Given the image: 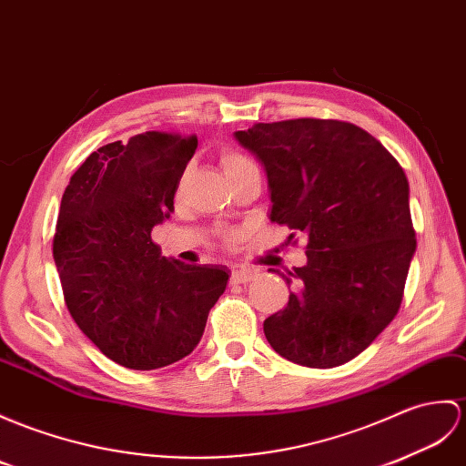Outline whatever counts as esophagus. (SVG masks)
Returning <instances> with one entry per match:
<instances>
[{"mask_svg": "<svg viewBox=\"0 0 466 466\" xmlns=\"http://www.w3.org/2000/svg\"><path fill=\"white\" fill-rule=\"evenodd\" d=\"M254 278H256V272H252V269H234L230 276V282L232 284H248V282H252Z\"/></svg>", "mask_w": 466, "mask_h": 466, "instance_id": "34e87169", "label": "esophagus"}]
</instances>
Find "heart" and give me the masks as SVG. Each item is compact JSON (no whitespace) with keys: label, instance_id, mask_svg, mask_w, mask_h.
Masks as SVG:
<instances>
[{"label":"heart","instance_id":"obj_1","mask_svg":"<svg viewBox=\"0 0 466 466\" xmlns=\"http://www.w3.org/2000/svg\"><path fill=\"white\" fill-rule=\"evenodd\" d=\"M220 162H222V168L226 172V177H232V175H236V172L246 170V168H256V165L250 158L240 155V153H234V150L224 153L220 157Z\"/></svg>","mask_w":466,"mask_h":466}]
</instances>
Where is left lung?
Instances as JSON below:
<instances>
[{
    "instance_id": "left-lung-1",
    "label": "left lung",
    "mask_w": 466,
    "mask_h": 466,
    "mask_svg": "<svg viewBox=\"0 0 466 466\" xmlns=\"http://www.w3.org/2000/svg\"><path fill=\"white\" fill-rule=\"evenodd\" d=\"M234 137L266 170L269 220L308 238V264L278 272L294 291L264 321L266 339L298 365L351 361L397 316L417 248L401 165L333 118L258 123Z\"/></svg>"
}]
</instances>
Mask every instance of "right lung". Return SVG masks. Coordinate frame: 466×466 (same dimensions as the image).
<instances>
[{
    "label": "right lung",
    "mask_w": 466,
    "mask_h": 466,
    "mask_svg": "<svg viewBox=\"0 0 466 466\" xmlns=\"http://www.w3.org/2000/svg\"><path fill=\"white\" fill-rule=\"evenodd\" d=\"M197 137L115 140L86 157L63 192L53 236L65 304L79 329L127 370L167 367L197 348L228 269L160 256L150 232L175 212Z\"/></svg>",
    "instance_id": "obj_1"
}]
</instances>
